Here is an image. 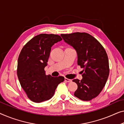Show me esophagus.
Listing matches in <instances>:
<instances>
[{
    "label": "esophagus",
    "mask_w": 124,
    "mask_h": 124,
    "mask_svg": "<svg viewBox=\"0 0 124 124\" xmlns=\"http://www.w3.org/2000/svg\"><path fill=\"white\" fill-rule=\"evenodd\" d=\"M64 81H66V82H72L71 80H70V79H68L67 78H64Z\"/></svg>",
    "instance_id": "esophagus-1"
}]
</instances>
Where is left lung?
<instances>
[{
  "label": "left lung",
  "instance_id": "1",
  "mask_svg": "<svg viewBox=\"0 0 124 124\" xmlns=\"http://www.w3.org/2000/svg\"><path fill=\"white\" fill-rule=\"evenodd\" d=\"M61 36L76 49L77 64L84 68L82 80L72 81L78 86L74 95L81 100L90 101L102 91L109 75L106 52L96 39L88 33L76 32Z\"/></svg>",
  "mask_w": 124,
  "mask_h": 124
}]
</instances>
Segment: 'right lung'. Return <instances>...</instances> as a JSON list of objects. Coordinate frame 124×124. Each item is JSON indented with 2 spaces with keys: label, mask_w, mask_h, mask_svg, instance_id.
Returning <instances> with one entry per match:
<instances>
[{
  "label": "right lung",
  "mask_w": 124,
  "mask_h": 124,
  "mask_svg": "<svg viewBox=\"0 0 124 124\" xmlns=\"http://www.w3.org/2000/svg\"><path fill=\"white\" fill-rule=\"evenodd\" d=\"M62 40L57 34H40L22 49L18 59L17 76L22 88L33 102L51 99L57 86L64 80V77H53L44 71L52 46Z\"/></svg>",
  "instance_id": "obj_1"
}]
</instances>
